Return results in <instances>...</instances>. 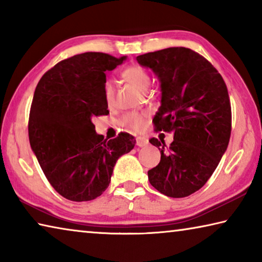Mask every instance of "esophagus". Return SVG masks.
Instances as JSON below:
<instances>
[{
  "label": "esophagus",
  "mask_w": 262,
  "mask_h": 262,
  "mask_svg": "<svg viewBox=\"0 0 262 262\" xmlns=\"http://www.w3.org/2000/svg\"><path fill=\"white\" fill-rule=\"evenodd\" d=\"M148 143H149V141L147 137H144V136H139L136 139V144L139 145V147H144V145H147Z\"/></svg>",
  "instance_id": "obj_1"
}]
</instances>
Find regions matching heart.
I'll use <instances>...</instances> for the list:
<instances>
[{"label": "heart", "mask_w": 262, "mask_h": 262, "mask_svg": "<svg viewBox=\"0 0 262 262\" xmlns=\"http://www.w3.org/2000/svg\"><path fill=\"white\" fill-rule=\"evenodd\" d=\"M121 76L135 85L140 90H145L151 82V77L147 68L140 64H133L123 70ZM103 98L105 104L107 106H112L115 100V85L112 79H106L103 85ZM147 112H127L121 117L120 125L127 130L139 133L142 132L147 125Z\"/></svg>", "instance_id": "b5f03b06"}]
</instances>
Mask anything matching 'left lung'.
<instances>
[{
    "label": "left lung",
    "instance_id": "left-lung-1",
    "mask_svg": "<svg viewBox=\"0 0 262 262\" xmlns=\"http://www.w3.org/2000/svg\"><path fill=\"white\" fill-rule=\"evenodd\" d=\"M161 81L162 105L154 117L156 132L173 133L170 145L149 142L161 162L148 171L158 192L186 198L214 173L231 135V104L227 84L206 57L185 47H170L136 57Z\"/></svg>",
    "mask_w": 262,
    "mask_h": 262
}]
</instances>
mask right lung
<instances>
[{
  "instance_id": "obj_1",
  "label": "right lung",
  "mask_w": 262,
  "mask_h": 262,
  "mask_svg": "<svg viewBox=\"0 0 262 262\" xmlns=\"http://www.w3.org/2000/svg\"><path fill=\"white\" fill-rule=\"evenodd\" d=\"M126 56L88 52L64 59L43 74L29 117L31 148L43 174L70 201H91L107 188L118 158L134 148V136L96 134L92 118L110 112L103 98L106 72Z\"/></svg>"
}]
</instances>
